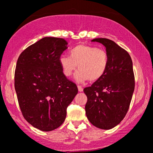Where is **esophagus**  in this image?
<instances>
[{
  "instance_id": "1",
  "label": "esophagus",
  "mask_w": 153,
  "mask_h": 153,
  "mask_svg": "<svg viewBox=\"0 0 153 153\" xmlns=\"http://www.w3.org/2000/svg\"><path fill=\"white\" fill-rule=\"evenodd\" d=\"M78 89L79 91H83V88L82 87V86H80V85H78Z\"/></svg>"
}]
</instances>
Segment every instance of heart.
I'll use <instances>...</instances> for the list:
<instances>
[{
    "mask_svg": "<svg viewBox=\"0 0 153 153\" xmlns=\"http://www.w3.org/2000/svg\"><path fill=\"white\" fill-rule=\"evenodd\" d=\"M70 56L62 55L59 64L65 76L70 77L76 70L75 79L80 82H95L102 78L108 66L106 51L92 45L80 44L71 49Z\"/></svg>",
    "mask_w": 153,
    "mask_h": 153,
    "instance_id": "b5f03b06",
    "label": "heart"
}]
</instances>
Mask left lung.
<instances>
[{"instance_id": "1", "label": "left lung", "mask_w": 153, "mask_h": 153, "mask_svg": "<svg viewBox=\"0 0 153 153\" xmlns=\"http://www.w3.org/2000/svg\"><path fill=\"white\" fill-rule=\"evenodd\" d=\"M105 46L108 66L104 75L84 89L87 97L85 112L96 127L111 129L124 119L129 110L135 82L133 64L127 51L113 40L95 38Z\"/></svg>"}]
</instances>
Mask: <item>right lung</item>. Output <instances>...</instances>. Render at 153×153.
Wrapping results in <instances>:
<instances>
[{"mask_svg": "<svg viewBox=\"0 0 153 153\" xmlns=\"http://www.w3.org/2000/svg\"><path fill=\"white\" fill-rule=\"evenodd\" d=\"M67 44L64 38L45 37L25 49L16 65L15 88L22 115L43 131L62 125L67 107L78 91L59 64Z\"/></svg>", "mask_w": 153, "mask_h": 153, "instance_id": "add662e5", "label": "right lung"}]
</instances>
